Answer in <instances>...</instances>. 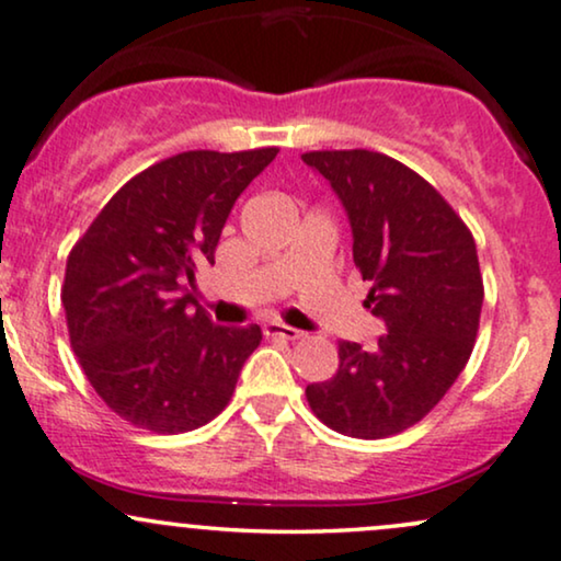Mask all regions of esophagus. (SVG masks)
<instances>
[{"mask_svg":"<svg viewBox=\"0 0 561 561\" xmlns=\"http://www.w3.org/2000/svg\"><path fill=\"white\" fill-rule=\"evenodd\" d=\"M265 335L267 337H283V341H299L304 337L301 330L291 328V324H283V322H267L265 324Z\"/></svg>","mask_w":561,"mask_h":561,"instance_id":"34e87169","label":"esophagus"}]
</instances>
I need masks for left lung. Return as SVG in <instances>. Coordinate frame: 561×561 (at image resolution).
<instances>
[{
  "label": "left lung",
  "mask_w": 561,
  "mask_h": 561,
  "mask_svg": "<svg viewBox=\"0 0 561 561\" xmlns=\"http://www.w3.org/2000/svg\"><path fill=\"white\" fill-rule=\"evenodd\" d=\"M354 233V262L371 283L366 307L385 322L375 348L337 343V371L307 387L314 416L345 437L382 439L419 424L471 358L483 280L476 241L447 199L375 150H312Z\"/></svg>",
  "instance_id": "obj_1"
}]
</instances>
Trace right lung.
<instances>
[{
	"label": "right lung",
	"mask_w": 561,
	"mask_h": 561,
	"mask_svg": "<svg viewBox=\"0 0 561 561\" xmlns=\"http://www.w3.org/2000/svg\"><path fill=\"white\" fill-rule=\"evenodd\" d=\"M278 148L186 150L129 179L67 257L72 351L103 403L158 434L192 432L228 405L262 341L213 324L195 270L216 262L228 213Z\"/></svg>",
	"instance_id": "1"
}]
</instances>
